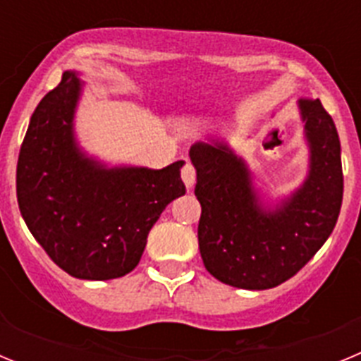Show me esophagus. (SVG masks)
Instances as JSON below:
<instances>
[{"instance_id":"34e87169","label":"esophagus","mask_w":361,"mask_h":361,"mask_svg":"<svg viewBox=\"0 0 361 361\" xmlns=\"http://www.w3.org/2000/svg\"><path fill=\"white\" fill-rule=\"evenodd\" d=\"M180 175H183V180L184 184H186L188 190H191L193 184H195V168L188 162V164L183 168V171H180Z\"/></svg>"}]
</instances>
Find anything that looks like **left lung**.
<instances>
[{
  "mask_svg": "<svg viewBox=\"0 0 361 361\" xmlns=\"http://www.w3.org/2000/svg\"><path fill=\"white\" fill-rule=\"evenodd\" d=\"M298 111L307 173L276 202H267L244 159L224 142L199 141L190 148L202 206L200 257L209 275L233 288H276L314 257L336 226L343 199L336 126L320 99H300Z\"/></svg>",
  "mask_w": 361,
  "mask_h": 361,
  "instance_id": "left-lung-1",
  "label": "left lung"
}]
</instances>
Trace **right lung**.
Masks as SVG:
<instances>
[{
  "mask_svg": "<svg viewBox=\"0 0 361 361\" xmlns=\"http://www.w3.org/2000/svg\"><path fill=\"white\" fill-rule=\"evenodd\" d=\"M85 82L65 70L41 99L19 149V212L47 255L70 276L111 280L139 264L148 233L171 200L186 193L177 161L162 170L88 155L75 133Z\"/></svg>",
  "mask_w": 361,
  "mask_h": 361,
  "instance_id": "add662e5",
  "label": "right lung"
}]
</instances>
